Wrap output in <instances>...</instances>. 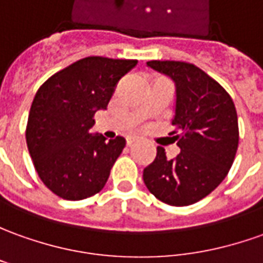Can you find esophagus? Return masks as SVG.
<instances>
[{
	"label": "esophagus",
	"instance_id": "1",
	"mask_svg": "<svg viewBox=\"0 0 263 263\" xmlns=\"http://www.w3.org/2000/svg\"><path fill=\"white\" fill-rule=\"evenodd\" d=\"M137 142H139V139H137V137H128L127 146H133V144H136Z\"/></svg>",
	"mask_w": 263,
	"mask_h": 263
}]
</instances>
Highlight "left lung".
I'll use <instances>...</instances> for the list:
<instances>
[{
	"mask_svg": "<svg viewBox=\"0 0 263 263\" xmlns=\"http://www.w3.org/2000/svg\"><path fill=\"white\" fill-rule=\"evenodd\" d=\"M173 80L175 117L170 133L180 153L167 159L157 147L153 163L143 170L152 195L172 206L196 203L225 179L238 150V114L231 96L199 67L183 61H147Z\"/></svg>",
	"mask_w": 263,
	"mask_h": 263,
	"instance_id": "obj_1",
	"label": "left lung"
}]
</instances>
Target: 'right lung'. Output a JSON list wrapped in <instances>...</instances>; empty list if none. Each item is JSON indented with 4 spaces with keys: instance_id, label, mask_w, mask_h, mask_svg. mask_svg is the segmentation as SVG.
<instances>
[{
    "instance_id": "obj_1",
    "label": "right lung",
    "mask_w": 263,
    "mask_h": 263,
    "mask_svg": "<svg viewBox=\"0 0 263 263\" xmlns=\"http://www.w3.org/2000/svg\"><path fill=\"white\" fill-rule=\"evenodd\" d=\"M137 60L86 57L38 88L27 123V146L43 183L67 200L99 193L126 146L91 133L94 114L106 110L119 80Z\"/></svg>"
}]
</instances>
